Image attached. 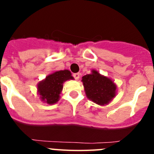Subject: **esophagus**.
Instances as JSON below:
<instances>
[{"mask_svg":"<svg viewBox=\"0 0 154 154\" xmlns=\"http://www.w3.org/2000/svg\"><path fill=\"white\" fill-rule=\"evenodd\" d=\"M79 76H80L79 73H75V74H73V77H74L75 80H78L79 79Z\"/></svg>","mask_w":154,"mask_h":154,"instance_id":"1","label":"esophagus"}]
</instances>
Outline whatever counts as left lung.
Masks as SVG:
<instances>
[{
  "label": "left lung",
  "instance_id": "8db88e82",
  "mask_svg": "<svg viewBox=\"0 0 154 154\" xmlns=\"http://www.w3.org/2000/svg\"><path fill=\"white\" fill-rule=\"evenodd\" d=\"M82 82L87 98L96 104L107 105L116 96V84L112 79L102 75L95 69H92L91 74L82 76Z\"/></svg>",
  "mask_w": 154,
  "mask_h": 154
}]
</instances>
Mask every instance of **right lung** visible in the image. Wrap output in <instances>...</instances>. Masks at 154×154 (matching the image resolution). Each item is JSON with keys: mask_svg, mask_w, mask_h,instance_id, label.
I'll list each match as a JSON object with an SVG mask.
<instances>
[{"mask_svg": "<svg viewBox=\"0 0 154 154\" xmlns=\"http://www.w3.org/2000/svg\"><path fill=\"white\" fill-rule=\"evenodd\" d=\"M72 73L69 70L57 71L46 76L38 84V92L42 101L52 105L60 99V93L65 81L73 79Z\"/></svg>", "mask_w": 154, "mask_h": 154, "instance_id": "obj_1", "label": "right lung"}]
</instances>
